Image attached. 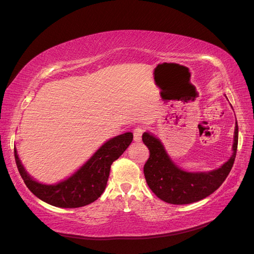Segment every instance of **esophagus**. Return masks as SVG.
<instances>
[{
  "label": "esophagus",
  "instance_id": "esophagus-1",
  "mask_svg": "<svg viewBox=\"0 0 254 254\" xmlns=\"http://www.w3.org/2000/svg\"><path fill=\"white\" fill-rule=\"evenodd\" d=\"M143 132H144L143 128H141V127L135 128L134 131H133V140H134L135 142H140V141L142 140V134H143Z\"/></svg>",
  "mask_w": 254,
  "mask_h": 254
}]
</instances>
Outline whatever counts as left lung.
Returning a JSON list of instances; mask_svg holds the SVG:
<instances>
[{
  "mask_svg": "<svg viewBox=\"0 0 254 254\" xmlns=\"http://www.w3.org/2000/svg\"><path fill=\"white\" fill-rule=\"evenodd\" d=\"M142 140L149 149V158L144 165V176L149 189L165 202L188 204L211 195L226 180L236 156L238 126L236 123L231 158L217 170L207 173L182 171L167 155L161 141L151 133L144 132Z\"/></svg>",
  "mask_w": 254,
  "mask_h": 254,
  "instance_id": "1",
  "label": "left lung"
}]
</instances>
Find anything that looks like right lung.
Returning a JSON list of instances; mask_svg holds the SVG:
<instances>
[{
    "label": "right lung",
    "instance_id": "1",
    "mask_svg": "<svg viewBox=\"0 0 254 254\" xmlns=\"http://www.w3.org/2000/svg\"><path fill=\"white\" fill-rule=\"evenodd\" d=\"M132 139L133 134L126 132L107 141L70 178L53 186L35 181L23 167L16 149L14 159L23 181L35 196L54 206L74 209L90 204L101 197L111 164L123 155Z\"/></svg>",
    "mask_w": 254,
    "mask_h": 254
}]
</instances>
